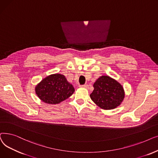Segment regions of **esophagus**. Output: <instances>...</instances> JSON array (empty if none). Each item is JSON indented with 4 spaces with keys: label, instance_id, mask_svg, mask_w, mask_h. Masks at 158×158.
Masks as SVG:
<instances>
[{
    "label": "esophagus",
    "instance_id": "obj_1",
    "mask_svg": "<svg viewBox=\"0 0 158 158\" xmlns=\"http://www.w3.org/2000/svg\"><path fill=\"white\" fill-rule=\"evenodd\" d=\"M81 87H83V88H85V89H89V85L85 84V85H80Z\"/></svg>",
    "mask_w": 158,
    "mask_h": 158
}]
</instances>
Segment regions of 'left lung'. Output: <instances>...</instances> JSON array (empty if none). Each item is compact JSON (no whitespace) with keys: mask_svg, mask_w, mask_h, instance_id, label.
Here are the masks:
<instances>
[{"mask_svg":"<svg viewBox=\"0 0 158 158\" xmlns=\"http://www.w3.org/2000/svg\"><path fill=\"white\" fill-rule=\"evenodd\" d=\"M90 94L93 102L102 109H114L121 105L125 98L123 86L107 75L98 78Z\"/></svg>","mask_w":158,"mask_h":158,"instance_id":"8db88e82","label":"left lung"}]
</instances>
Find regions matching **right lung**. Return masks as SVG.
<instances>
[{
    "label": "right lung",
    "instance_id": "1",
    "mask_svg": "<svg viewBox=\"0 0 158 158\" xmlns=\"http://www.w3.org/2000/svg\"><path fill=\"white\" fill-rule=\"evenodd\" d=\"M35 90L39 99L48 104L60 103L74 92V88L64 75L58 73L50 74L42 79Z\"/></svg>",
    "mask_w": 158,
    "mask_h": 158
}]
</instances>
